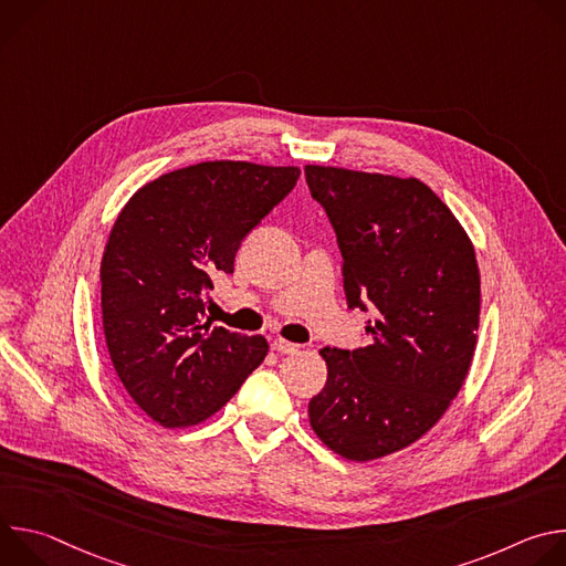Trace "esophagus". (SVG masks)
Wrapping results in <instances>:
<instances>
[{"label":"esophagus","instance_id":"obj_1","mask_svg":"<svg viewBox=\"0 0 566 566\" xmlns=\"http://www.w3.org/2000/svg\"><path fill=\"white\" fill-rule=\"evenodd\" d=\"M271 349L277 352V354H295V352L300 349V345L286 343V340H282V338H275V340L271 343Z\"/></svg>","mask_w":566,"mask_h":566}]
</instances>
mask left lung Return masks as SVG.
I'll list each match as a JSON object with an SVG mask.
<instances>
[{
	"instance_id": "obj_1",
	"label": "left lung",
	"mask_w": 566,
	"mask_h": 566,
	"mask_svg": "<svg viewBox=\"0 0 566 566\" xmlns=\"http://www.w3.org/2000/svg\"><path fill=\"white\" fill-rule=\"evenodd\" d=\"M343 253L347 306L371 311L358 349L325 347L327 385L308 402L319 441L371 461L421 439L459 394L479 327L474 249L419 179L306 166Z\"/></svg>"
}]
</instances>
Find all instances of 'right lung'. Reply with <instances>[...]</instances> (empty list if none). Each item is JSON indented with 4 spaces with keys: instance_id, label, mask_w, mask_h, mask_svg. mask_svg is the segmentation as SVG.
<instances>
[{
    "instance_id": "add662e5",
    "label": "right lung",
    "mask_w": 566,
    "mask_h": 566,
    "mask_svg": "<svg viewBox=\"0 0 566 566\" xmlns=\"http://www.w3.org/2000/svg\"><path fill=\"white\" fill-rule=\"evenodd\" d=\"M297 177L206 160L158 177L120 210L101 264L103 329L123 387L158 426L212 417L266 358L262 336L210 327L206 297Z\"/></svg>"
}]
</instances>
